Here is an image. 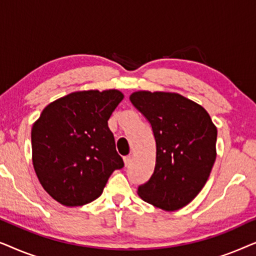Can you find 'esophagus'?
I'll return each mask as SVG.
<instances>
[{
	"instance_id": "1",
	"label": "esophagus",
	"mask_w": 256,
	"mask_h": 256,
	"mask_svg": "<svg viewBox=\"0 0 256 256\" xmlns=\"http://www.w3.org/2000/svg\"><path fill=\"white\" fill-rule=\"evenodd\" d=\"M130 160H132V157H130V156H124V166H129V163H130Z\"/></svg>"
}]
</instances>
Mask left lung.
<instances>
[{"instance_id":"left-lung-1","label":"left lung","mask_w":256,"mask_h":256,"mask_svg":"<svg viewBox=\"0 0 256 256\" xmlns=\"http://www.w3.org/2000/svg\"><path fill=\"white\" fill-rule=\"evenodd\" d=\"M129 99L150 122L156 141L155 170L138 194L164 211H177L208 180L216 127L204 107L178 93L138 90Z\"/></svg>"}]
</instances>
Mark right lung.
Returning <instances> with one entry per match:
<instances>
[{"label": "right lung", "mask_w": 256, "mask_h": 256, "mask_svg": "<svg viewBox=\"0 0 256 256\" xmlns=\"http://www.w3.org/2000/svg\"><path fill=\"white\" fill-rule=\"evenodd\" d=\"M118 90H79L48 104L31 129L32 164L44 190L62 205L96 200L124 166L108 120L124 99Z\"/></svg>", "instance_id": "add662e5"}]
</instances>
